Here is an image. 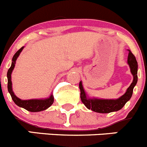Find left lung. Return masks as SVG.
I'll use <instances>...</instances> for the list:
<instances>
[{"label": "left lung", "instance_id": "left-lung-1", "mask_svg": "<svg viewBox=\"0 0 147 147\" xmlns=\"http://www.w3.org/2000/svg\"><path fill=\"white\" fill-rule=\"evenodd\" d=\"M129 53L128 55V65L131 69V73L133 75V82L127 89L126 92L124 94L118 99H99L95 97H89L85 92L84 89L82 82H79V89L81 92V100L83 104L89 110H92V111L99 113H109L112 112H116L123 108L125 103L131 99L133 94L134 86H136L138 81V63L135 56L133 55L131 50H128Z\"/></svg>", "mask_w": 147, "mask_h": 147}]
</instances>
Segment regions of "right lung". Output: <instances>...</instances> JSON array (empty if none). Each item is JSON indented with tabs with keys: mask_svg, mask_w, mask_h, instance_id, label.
<instances>
[{
	"mask_svg": "<svg viewBox=\"0 0 147 147\" xmlns=\"http://www.w3.org/2000/svg\"><path fill=\"white\" fill-rule=\"evenodd\" d=\"M24 47L19 49L16 52L15 55H13L12 58L11 65L8 69V73H7V78H8V91L10 93L13 101L14 102L15 104L18 105L19 107H22L25 110H28L29 112H40L42 110H45L48 107L53 105L54 102V97L53 94H51L50 97L47 98H41V99H31V100H21L18 97L15 95L14 92H13L12 89V82H11V74L13 71V68L15 67L16 61L17 60L18 57L19 56L20 53L23 50Z\"/></svg>",
	"mask_w": 147,
	"mask_h": 147,
	"instance_id": "1",
	"label": "right lung"
}]
</instances>
